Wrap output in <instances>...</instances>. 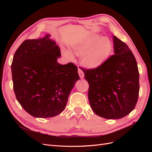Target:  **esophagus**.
<instances>
[{
    "label": "esophagus",
    "mask_w": 152,
    "mask_h": 152,
    "mask_svg": "<svg viewBox=\"0 0 152 152\" xmlns=\"http://www.w3.org/2000/svg\"><path fill=\"white\" fill-rule=\"evenodd\" d=\"M78 73H79V77H80V79H84V73L83 71L81 70V69L79 68V70H78Z\"/></svg>",
    "instance_id": "1"
}]
</instances>
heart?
Here are the masks:
<instances>
[{
  "label": "heart",
  "instance_id": "1",
  "mask_svg": "<svg viewBox=\"0 0 152 152\" xmlns=\"http://www.w3.org/2000/svg\"><path fill=\"white\" fill-rule=\"evenodd\" d=\"M73 53L81 54L80 62L84 66L94 69L103 64L110 56L112 45L108 37L94 34L83 40L72 45ZM63 54L68 58H73L72 53L66 49H63Z\"/></svg>",
  "mask_w": 152,
  "mask_h": 152
}]
</instances>
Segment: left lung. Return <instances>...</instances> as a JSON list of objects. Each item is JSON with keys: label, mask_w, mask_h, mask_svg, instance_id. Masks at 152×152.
I'll use <instances>...</instances> for the list:
<instances>
[{"label": "left lung", "mask_w": 152, "mask_h": 152, "mask_svg": "<svg viewBox=\"0 0 152 152\" xmlns=\"http://www.w3.org/2000/svg\"><path fill=\"white\" fill-rule=\"evenodd\" d=\"M114 54L99 67L84 70L91 108L98 116L118 119L130 113L138 99L140 75L130 49L113 36Z\"/></svg>", "instance_id": "left-lung-1"}]
</instances>
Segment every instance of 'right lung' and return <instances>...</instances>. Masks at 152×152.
<instances>
[{"label":"right lung","mask_w":152,"mask_h":152,"mask_svg":"<svg viewBox=\"0 0 152 152\" xmlns=\"http://www.w3.org/2000/svg\"><path fill=\"white\" fill-rule=\"evenodd\" d=\"M50 37L48 34L42 39L25 40L16 50L11 65L18 102L37 118L60 114L80 79L77 68L72 63H58L60 49Z\"/></svg>","instance_id":"1"}]
</instances>
